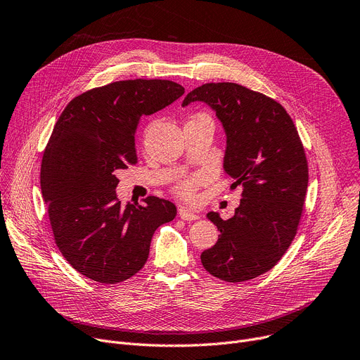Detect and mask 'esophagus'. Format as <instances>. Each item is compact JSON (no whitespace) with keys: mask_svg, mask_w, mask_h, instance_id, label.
I'll return each instance as SVG.
<instances>
[{"mask_svg":"<svg viewBox=\"0 0 360 360\" xmlns=\"http://www.w3.org/2000/svg\"><path fill=\"white\" fill-rule=\"evenodd\" d=\"M178 214L182 220H197L198 219V214L191 212L190 209H186V207H179Z\"/></svg>","mask_w":360,"mask_h":360,"instance_id":"34e87169","label":"esophagus"}]
</instances>
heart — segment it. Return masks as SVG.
Masks as SVG:
<instances>
[{"label":"heart","instance_id":"b5f03b06","mask_svg":"<svg viewBox=\"0 0 360 360\" xmlns=\"http://www.w3.org/2000/svg\"><path fill=\"white\" fill-rule=\"evenodd\" d=\"M207 179V174L201 172V174H195V175H191V176H186L184 178L182 181L178 182V185L175 186V190L179 195L185 197V198H193L197 188L204 184Z\"/></svg>","mask_w":360,"mask_h":360}]
</instances>
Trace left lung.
Instances as JSON below:
<instances>
[{
    "label": "left lung",
    "mask_w": 360,
    "mask_h": 360,
    "mask_svg": "<svg viewBox=\"0 0 360 360\" xmlns=\"http://www.w3.org/2000/svg\"><path fill=\"white\" fill-rule=\"evenodd\" d=\"M209 105L226 132L223 167L242 186L235 216L207 214L220 231L201 254L212 276L239 283L271 270L285 255L304 212L308 162L286 109L266 94L236 83H207L186 94Z\"/></svg>",
    "instance_id": "obj_1"
}]
</instances>
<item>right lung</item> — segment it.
<instances>
[{"mask_svg": "<svg viewBox=\"0 0 360 360\" xmlns=\"http://www.w3.org/2000/svg\"><path fill=\"white\" fill-rule=\"evenodd\" d=\"M170 80H122L74 98L56 121L41 167V188L56 247L70 266L103 285L139 273L174 202L147 197L121 205L117 172L137 163L134 136L151 115L184 94Z\"/></svg>", "mask_w": 360, "mask_h": 360, "instance_id": "right-lung-1", "label": "right lung"}]
</instances>
